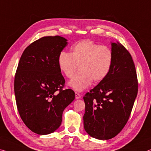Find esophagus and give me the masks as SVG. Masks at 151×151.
Here are the masks:
<instances>
[{
    "instance_id": "1",
    "label": "esophagus",
    "mask_w": 151,
    "mask_h": 151,
    "mask_svg": "<svg viewBox=\"0 0 151 151\" xmlns=\"http://www.w3.org/2000/svg\"><path fill=\"white\" fill-rule=\"evenodd\" d=\"M81 98L80 93H79L78 92H76V99H79V98Z\"/></svg>"
}]
</instances>
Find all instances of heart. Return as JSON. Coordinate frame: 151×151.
I'll return each instance as SVG.
<instances>
[{
  "mask_svg": "<svg viewBox=\"0 0 151 151\" xmlns=\"http://www.w3.org/2000/svg\"><path fill=\"white\" fill-rule=\"evenodd\" d=\"M114 54L112 49L90 39L79 41L72 47L71 53L61 51L58 57V65L73 90L81 92L92 84L104 80L112 68Z\"/></svg>",
  "mask_w": 151,
  "mask_h": 151,
  "instance_id": "obj_1",
  "label": "heart"
}]
</instances>
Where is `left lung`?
Segmentation results:
<instances>
[{
  "label": "left lung",
  "instance_id": "8db88e82",
  "mask_svg": "<svg viewBox=\"0 0 151 151\" xmlns=\"http://www.w3.org/2000/svg\"><path fill=\"white\" fill-rule=\"evenodd\" d=\"M114 59L104 80L83 96L84 129L91 137L108 140L127 124L138 93V80L132 56L124 46L112 43Z\"/></svg>",
  "mask_w": 151,
  "mask_h": 151
}]
</instances>
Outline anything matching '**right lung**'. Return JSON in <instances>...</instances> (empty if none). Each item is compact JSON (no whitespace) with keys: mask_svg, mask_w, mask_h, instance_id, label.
I'll return each instance as SVG.
<instances>
[{"mask_svg":"<svg viewBox=\"0 0 151 151\" xmlns=\"http://www.w3.org/2000/svg\"><path fill=\"white\" fill-rule=\"evenodd\" d=\"M67 45L62 37H43L31 43L20 58L14 82L17 109L36 134L58 129L64 109L75 99L73 90H63L65 81L58 65L59 53Z\"/></svg>","mask_w":151,"mask_h":151,"instance_id":"1","label":"right lung"}]
</instances>
